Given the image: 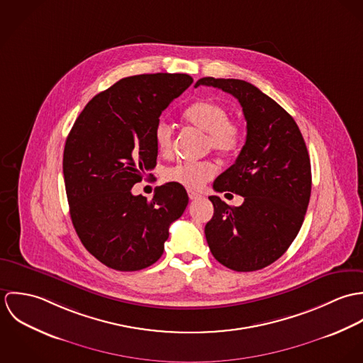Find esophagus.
<instances>
[{
    "label": "esophagus",
    "mask_w": 363,
    "mask_h": 363,
    "mask_svg": "<svg viewBox=\"0 0 363 363\" xmlns=\"http://www.w3.org/2000/svg\"><path fill=\"white\" fill-rule=\"evenodd\" d=\"M189 197H190V200H199V199H201L203 196H201L200 193H197V191L189 190Z\"/></svg>",
    "instance_id": "obj_1"
}]
</instances>
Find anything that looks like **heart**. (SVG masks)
<instances>
[{"mask_svg":"<svg viewBox=\"0 0 363 363\" xmlns=\"http://www.w3.org/2000/svg\"><path fill=\"white\" fill-rule=\"evenodd\" d=\"M186 121L207 133L204 148L212 150L222 157L236 155L245 141L243 127L230 120L228 108L212 101H199L190 104L183 113ZM155 143L162 155H169L173 150V130L166 121H159L155 127ZM216 167L211 160H186L167 167L163 173L166 182L183 186L189 190L201 189L215 174Z\"/></svg>","mask_w":363,"mask_h":363,"instance_id":"obj_1","label":"heart"}]
</instances>
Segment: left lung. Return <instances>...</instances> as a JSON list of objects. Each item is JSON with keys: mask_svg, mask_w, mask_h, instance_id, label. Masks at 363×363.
I'll list each match as a JSON object with an SVG mask.
<instances>
[{"mask_svg": "<svg viewBox=\"0 0 363 363\" xmlns=\"http://www.w3.org/2000/svg\"><path fill=\"white\" fill-rule=\"evenodd\" d=\"M200 85L233 95L247 121L246 144L213 182L215 191H232L245 201L230 207L208 197L213 206L208 246L225 267L257 271L279 259L301 230L311 200L309 152L292 116L255 85L212 77L199 79Z\"/></svg>", "mask_w": 363, "mask_h": 363, "instance_id": "left-lung-1", "label": "left lung"}]
</instances>
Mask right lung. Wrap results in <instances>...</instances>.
I'll list each match as a JSON object with an SVG mask.
<instances>
[{
    "instance_id": "obj_1",
    "label": "right lung",
    "mask_w": 363,
    "mask_h": 363,
    "mask_svg": "<svg viewBox=\"0 0 363 363\" xmlns=\"http://www.w3.org/2000/svg\"><path fill=\"white\" fill-rule=\"evenodd\" d=\"M193 78L144 74L98 94L75 120L62 173L72 225L85 249L117 271H138L163 255L169 226L189 204L183 186L166 183L152 200L131 189L156 166L162 111Z\"/></svg>"
}]
</instances>
